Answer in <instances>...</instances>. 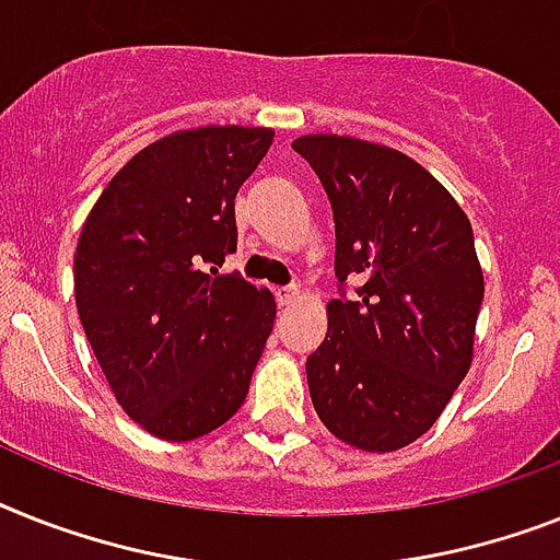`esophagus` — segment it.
I'll return each mask as SVG.
<instances>
[{"mask_svg":"<svg viewBox=\"0 0 560 560\" xmlns=\"http://www.w3.org/2000/svg\"><path fill=\"white\" fill-rule=\"evenodd\" d=\"M276 299H279L281 307H290V304L299 299V288H295V284H290V288H279L276 290Z\"/></svg>","mask_w":560,"mask_h":560,"instance_id":"34e87169","label":"esophagus"}]
</instances>
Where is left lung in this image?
<instances>
[{"label": "left lung", "mask_w": 560, "mask_h": 560, "mask_svg": "<svg viewBox=\"0 0 560 560\" xmlns=\"http://www.w3.org/2000/svg\"><path fill=\"white\" fill-rule=\"evenodd\" d=\"M293 149L319 175L336 224L339 299L307 357L313 408L345 443L394 452L438 422L469 374L483 304L475 233L397 149L336 135H304Z\"/></svg>", "instance_id": "1"}]
</instances>
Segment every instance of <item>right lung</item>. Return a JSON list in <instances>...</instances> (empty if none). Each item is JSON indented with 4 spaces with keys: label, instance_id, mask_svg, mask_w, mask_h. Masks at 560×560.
<instances>
[{
    "label": "right lung",
    "instance_id": "add662e5",
    "mask_svg": "<svg viewBox=\"0 0 560 560\" xmlns=\"http://www.w3.org/2000/svg\"><path fill=\"white\" fill-rule=\"evenodd\" d=\"M270 143V129L177 131L135 154L85 218L80 322L122 411L154 438H203L247 399L276 302L218 267L238 247L235 192Z\"/></svg>",
    "mask_w": 560,
    "mask_h": 560
}]
</instances>
